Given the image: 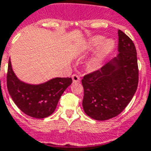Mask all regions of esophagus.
<instances>
[{
	"label": "esophagus",
	"instance_id": "obj_1",
	"mask_svg": "<svg viewBox=\"0 0 151 151\" xmlns=\"http://www.w3.org/2000/svg\"><path fill=\"white\" fill-rule=\"evenodd\" d=\"M72 79H73V82H78V81L81 80L80 77L78 75H77V74H73V75H72Z\"/></svg>",
	"mask_w": 151,
	"mask_h": 151
}]
</instances>
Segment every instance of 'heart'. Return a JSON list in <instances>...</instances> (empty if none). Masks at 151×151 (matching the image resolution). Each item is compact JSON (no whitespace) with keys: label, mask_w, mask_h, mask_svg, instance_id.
Segmentation results:
<instances>
[{"label":"heart","mask_w":151,"mask_h":151,"mask_svg":"<svg viewBox=\"0 0 151 151\" xmlns=\"http://www.w3.org/2000/svg\"><path fill=\"white\" fill-rule=\"evenodd\" d=\"M102 35H95L91 37L86 42L83 48V53H87L93 50L97 47H100L96 52V54L91 58L87 62V68L91 71L96 70L101 67V64L104 60V58L108 57L115 49V42L111 39L106 40Z\"/></svg>","instance_id":"obj_1"}]
</instances>
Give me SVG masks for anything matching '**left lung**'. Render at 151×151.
Returning a JSON list of instances; mask_svg holds the SVG:
<instances>
[{
	"instance_id": "left-lung-1",
	"label": "left lung",
	"mask_w": 151,
	"mask_h": 151,
	"mask_svg": "<svg viewBox=\"0 0 151 151\" xmlns=\"http://www.w3.org/2000/svg\"><path fill=\"white\" fill-rule=\"evenodd\" d=\"M118 36L116 57L81 80L84 111L96 120H107L121 113L138 87L139 69L134 42L120 30Z\"/></svg>"
}]
</instances>
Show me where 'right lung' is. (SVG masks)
I'll list each match as a JSON object with an SVG mask.
<instances>
[{"label":"right lung","instance_id":"1","mask_svg":"<svg viewBox=\"0 0 151 151\" xmlns=\"http://www.w3.org/2000/svg\"><path fill=\"white\" fill-rule=\"evenodd\" d=\"M72 83L71 78H55L41 84H29L17 78L9 58L7 88L12 101L24 113L42 119L55 111L64 91Z\"/></svg>","mask_w":151,"mask_h":151}]
</instances>
